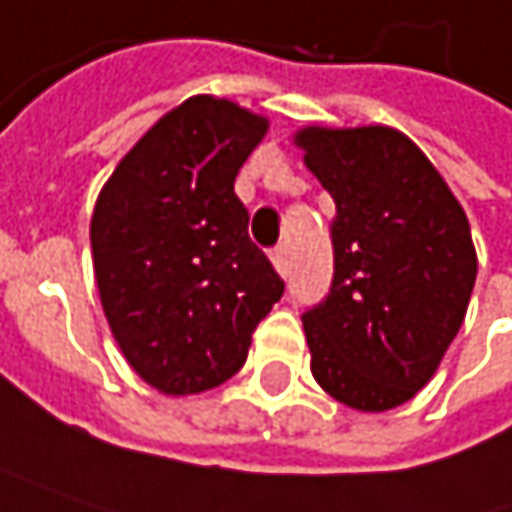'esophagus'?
Returning <instances> with one entry per match:
<instances>
[{
	"label": "esophagus",
	"mask_w": 512,
	"mask_h": 512,
	"mask_svg": "<svg viewBox=\"0 0 512 512\" xmlns=\"http://www.w3.org/2000/svg\"><path fill=\"white\" fill-rule=\"evenodd\" d=\"M271 262H274V268L279 274H288V247L285 244H276L274 250H271Z\"/></svg>",
	"instance_id": "34e87169"
}]
</instances>
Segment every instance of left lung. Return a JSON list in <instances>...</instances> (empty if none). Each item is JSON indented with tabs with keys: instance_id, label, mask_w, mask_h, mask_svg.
Instances as JSON below:
<instances>
[{
	"instance_id": "obj_1",
	"label": "left lung",
	"mask_w": 512,
	"mask_h": 512,
	"mask_svg": "<svg viewBox=\"0 0 512 512\" xmlns=\"http://www.w3.org/2000/svg\"><path fill=\"white\" fill-rule=\"evenodd\" d=\"M335 201V274L303 311L317 384L355 411H390L434 376L472 297L469 221L420 148L390 128L297 133Z\"/></svg>"
}]
</instances>
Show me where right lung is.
Instances as JSON below:
<instances>
[{"mask_svg": "<svg viewBox=\"0 0 512 512\" xmlns=\"http://www.w3.org/2000/svg\"><path fill=\"white\" fill-rule=\"evenodd\" d=\"M268 122L195 95L116 165L92 212L95 282L128 364L171 396L236 376L285 282L247 233L236 174Z\"/></svg>", "mask_w": 512, "mask_h": 512, "instance_id": "1", "label": "right lung"}]
</instances>
